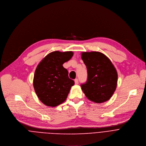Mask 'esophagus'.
I'll use <instances>...</instances> for the list:
<instances>
[{
	"label": "esophagus",
	"mask_w": 146,
	"mask_h": 146,
	"mask_svg": "<svg viewBox=\"0 0 146 146\" xmlns=\"http://www.w3.org/2000/svg\"><path fill=\"white\" fill-rule=\"evenodd\" d=\"M75 84H78V83H79V80H78V79L76 78V79H75Z\"/></svg>",
	"instance_id": "obj_1"
}]
</instances>
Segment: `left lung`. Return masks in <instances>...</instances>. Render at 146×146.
<instances>
[{
    "mask_svg": "<svg viewBox=\"0 0 146 146\" xmlns=\"http://www.w3.org/2000/svg\"><path fill=\"white\" fill-rule=\"evenodd\" d=\"M82 59L87 70V81L80 85L85 96L96 103L109 100L117 82V73L113 64L98 52H83Z\"/></svg>",
    "mask_w": 146,
    "mask_h": 146,
    "instance_id": "1",
    "label": "left lung"
}]
</instances>
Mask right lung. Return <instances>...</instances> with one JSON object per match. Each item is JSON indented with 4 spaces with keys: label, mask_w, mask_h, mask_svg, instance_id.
Returning <instances> with one entry per match:
<instances>
[{
    "label": "right lung",
    "mask_w": 146,
    "mask_h": 146,
    "mask_svg": "<svg viewBox=\"0 0 146 146\" xmlns=\"http://www.w3.org/2000/svg\"><path fill=\"white\" fill-rule=\"evenodd\" d=\"M73 52L54 51L48 54L38 65L34 76L33 86L40 101L54 107L66 100L74 84L63 64L71 59Z\"/></svg>",
    "instance_id": "obj_1"
}]
</instances>
